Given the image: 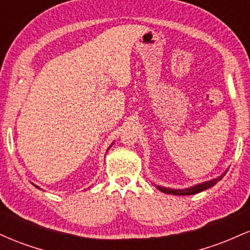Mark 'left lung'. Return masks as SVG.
I'll return each instance as SVG.
<instances>
[{"instance_id":"left-lung-1","label":"left lung","mask_w":250,"mask_h":250,"mask_svg":"<svg viewBox=\"0 0 250 250\" xmlns=\"http://www.w3.org/2000/svg\"><path fill=\"white\" fill-rule=\"evenodd\" d=\"M226 173H227V170L223 174H221L220 176L215 177V179H211V180H209V181H205V182L197 183V185L191 186V187H188V188H185V189L167 188V187H162V186H156V188L159 189V190L163 191V193H166V194L179 195V196H182V195H194V194L201 193V191L206 190V189L213 187V186L216 185V183L219 182V181L222 179L223 176H225Z\"/></svg>"}]
</instances>
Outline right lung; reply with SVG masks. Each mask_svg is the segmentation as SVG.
<instances>
[{
	"mask_svg": "<svg viewBox=\"0 0 250 250\" xmlns=\"http://www.w3.org/2000/svg\"><path fill=\"white\" fill-rule=\"evenodd\" d=\"M113 143H114V142H113ZM113 143H111V145H110V146H109V148L107 149V151L109 150V149H110V147H111V146H113ZM33 185H34V183H33ZM34 186H35V187H36V188H39V187H37V186H36V185H34ZM39 189H40V188H39Z\"/></svg>",
	"mask_w": 250,
	"mask_h": 250,
	"instance_id": "1",
	"label": "right lung"
}]
</instances>
